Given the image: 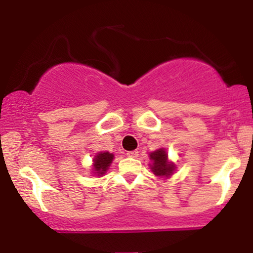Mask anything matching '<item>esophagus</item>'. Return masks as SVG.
<instances>
[{
    "mask_svg": "<svg viewBox=\"0 0 253 253\" xmlns=\"http://www.w3.org/2000/svg\"><path fill=\"white\" fill-rule=\"evenodd\" d=\"M127 156L128 157H132V158H136V157L139 156V151H129V152H127Z\"/></svg>",
    "mask_w": 253,
    "mask_h": 253,
    "instance_id": "esophagus-1",
    "label": "esophagus"
}]
</instances>
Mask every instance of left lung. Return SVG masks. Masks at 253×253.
<instances>
[{
  "label": "left lung",
  "mask_w": 253,
  "mask_h": 253,
  "mask_svg": "<svg viewBox=\"0 0 253 253\" xmlns=\"http://www.w3.org/2000/svg\"><path fill=\"white\" fill-rule=\"evenodd\" d=\"M149 157L151 159L150 169L153 175L159 178H169L173 175V172L176 171V165L173 162L169 161L167 150L162 147V149L151 152Z\"/></svg>",
  "instance_id": "obj_1"
}]
</instances>
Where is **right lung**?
Here are the masks:
<instances>
[{
	"mask_svg": "<svg viewBox=\"0 0 253 253\" xmlns=\"http://www.w3.org/2000/svg\"><path fill=\"white\" fill-rule=\"evenodd\" d=\"M113 159H114V155L108 151L96 153L92 159V175L103 176L108 171L110 164L113 163Z\"/></svg>",
	"mask_w": 253,
	"mask_h": 253,
	"instance_id": "right-lung-1",
	"label": "right lung"
}]
</instances>
